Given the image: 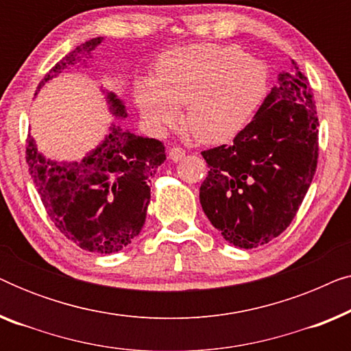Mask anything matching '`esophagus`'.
<instances>
[{"instance_id": "1", "label": "esophagus", "mask_w": 351, "mask_h": 351, "mask_svg": "<svg viewBox=\"0 0 351 351\" xmlns=\"http://www.w3.org/2000/svg\"><path fill=\"white\" fill-rule=\"evenodd\" d=\"M185 156V150L184 148H180V147H174V148H171V152H169V158L172 161H180L182 158Z\"/></svg>"}]
</instances>
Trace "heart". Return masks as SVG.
Segmentation results:
<instances>
[{
	"label": "heart",
	"instance_id": "b5f03b06",
	"mask_svg": "<svg viewBox=\"0 0 351 351\" xmlns=\"http://www.w3.org/2000/svg\"><path fill=\"white\" fill-rule=\"evenodd\" d=\"M267 69L237 46L190 45L158 57L152 80H138L134 99L155 132L179 118L199 141L219 143L238 136L267 94Z\"/></svg>",
	"mask_w": 351,
	"mask_h": 351
}]
</instances>
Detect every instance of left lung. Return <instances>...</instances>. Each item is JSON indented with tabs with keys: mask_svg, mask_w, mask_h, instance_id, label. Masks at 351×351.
<instances>
[{
	"mask_svg": "<svg viewBox=\"0 0 351 351\" xmlns=\"http://www.w3.org/2000/svg\"><path fill=\"white\" fill-rule=\"evenodd\" d=\"M318 126L313 90L292 60L233 143L201 153L209 172L199 203L230 244L262 246L289 227L315 176Z\"/></svg>",
	"mask_w": 351,
	"mask_h": 351,
	"instance_id": "1",
	"label": "left lung"
}]
</instances>
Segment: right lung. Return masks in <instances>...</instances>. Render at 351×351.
Returning a JSON list of instances; mask_svg holds the SVG:
<instances>
[{"label":"right lung","mask_w":351,"mask_h":351,"mask_svg":"<svg viewBox=\"0 0 351 351\" xmlns=\"http://www.w3.org/2000/svg\"><path fill=\"white\" fill-rule=\"evenodd\" d=\"M102 40L93 38L69 52L38 90L69 66L89 59ZM105 97L113 117H128L117 94ZM165 160L160 141L123 131L114 123L104 142L81 161H52L38 152L33 137L27 141L28 171L47 215L66 239L97 254L121 251L141 233L150 203V180Z\"/></svg>","instance_id":"right-lung-1"}]
</instances>
